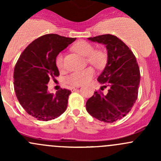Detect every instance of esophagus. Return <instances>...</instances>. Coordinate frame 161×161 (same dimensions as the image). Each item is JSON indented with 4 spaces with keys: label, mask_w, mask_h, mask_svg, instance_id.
<instances>
[{
    "label": "esophagus",
    "mask_w": 161,
    "mask_h": 161,
    "mask_svg": "<svg viewBox=\"0 0 161 161\" xmlns=\"http://www.w3.org/2000/svg\"><path fill=\"white\" fill-rule=\"evenodd\" d=\"M78 88H79V86H77V87H71V92H74V91L77 90Z\"/></svg>",
    "instance_id": "1"
}]
</instances>
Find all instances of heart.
<instances>
[{"label": "heart", "instance_id": "heart-1", "mask_svg": "<svg viewBox=\"0 0 161 161\" xmlns=\"http://www.w3.org/2000/svg\"><path fill=\"white\" fill-rule=\"evenodd\" d=\"M72 50L82 56L86 57L87 62L97 69H103L108 62V54L104 50L95 49L92 43L85 40H79L72 46ZM55 64L59 70L64 69V57L61 53L57 56ZM95 75V71L92 67H88L81 71L71 73L65 79L66 83L72 86H79L89 82Z\"/></svg>", "mask_w": 161, "mask_h": 161}]
</instances>
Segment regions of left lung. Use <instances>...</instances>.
<instances>
[{"label": "left lung", "mask_w": 161, "mask_h": 161, "mask_svg": "<svg viewBox=\"0 0 161 161\" xmlns=\"http://www.w3.org/2000/svg\"><path fill=\"white\" fill-rule=\"evenodd\" d=\"M89 40L104 44L108 50V62L97 80L108 87L104 95L94 92L86 102V111L93 118L112 123L124 118L136 103L138 97L140 72L134 53L119 38L111 34L90 37Z\"/></svg>", "instance_id": "1"}]
</instances>
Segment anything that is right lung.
<instances>
[{
	"label": "right lung",
	"mask_w": 161,
	"mask_h": 161,
	"mask_svg": "<svg viewBox=\"0 0 161 161\" xmlns=\"http://www.w3.org/2000/svg\"><path fill=\"white\" fill-rule=\"evenodd\" d=\"M76 38L47 34L24 50L14 69L16 97L25 111L40 121H50L65 111L71 91L61 89L56 94L47 92L50 79L59 75L55 64L58 53Z\"/></svg>",
	"instance_id": "1"
}]
</instances>
